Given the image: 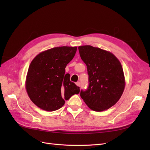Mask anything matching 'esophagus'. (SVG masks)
I'll use <instances>...</instances> for the list:
<instances>
[{"mask_svg": "<svg viewBox=\"0 0 150 150\" xmlns=\"http://www.w3.org/2000/svg\"><path fill=\"white\" fill-rule=\"evenodd\" d=\"M76 84L78 86H81V83L80 82H77V83H76Z\"/></svg>", "mask_w": 150, "mask_h": 150, "instance_id": "34e87169", "label": "esophagus"}]
</instances>
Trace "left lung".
<instances>
[{
  "label": "left lung",
  "mask_w": 150,
  "mask_h": 150,
  "mask_svg": "<svg viewBox=\"0 0 150 150\" xmlns=\"http://www.w3.org/2000/svg\"><path fill=\"white\" fill-rule=\"evenodd\" d=\"M87 66L89 86L80 96L91 110L103 111L118 101L125 87L121 62L111 52L91 46L78 47Z\"/></svg>",
  "instance_id": "8db88e82"
}]
</instances>
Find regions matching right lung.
<instances>
[{
    "mask_svg": "<svg viewBox=\"0 0 150 150\" xmlns=\"http://www.w3.org/2000/svg\"><path fill=\"white\" fill-rule=\"evenodd\" d=\"M77 47L62 46L39 53L32 61L26 76L25 88L30 100L43 110L53 111L65 100L79 93V87L70 81L65 68L75 56Z\"/></svg>",
    "mask_w": 150,
    "mask_h": 150,
    "instance_id": "add662e5",
    "label": "right lung"
}]
</instances>
